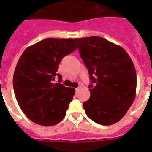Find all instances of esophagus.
Instances as JSON below:
<instances>
[{"mask_svg": "<svg viewBox=\"0 0 152 152\" xmlns=\"http://www.w3.org/2000/svg\"><path fill=\"white\" fill-rule=\"evenodd\" d=\"M80 87H78V88H77L76 89H75V91H76V93H78L79 91H80Z\"/></svg>", "mask_w": 152, "mask_h": 152, "instance_id": "1", "label": "esophagus"}]
</instances>
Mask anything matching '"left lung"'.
I'll list each match as a JSON object with an SVG mask.
<instances>
[{"mask_svg": "<svg viewBox=\"0 0 152 152\" xmlns=\"http://www.w3.org/2000/svg\"><path fill=\"white\" fill-rule=\"evenodd\" d=\"M92 83L91 96L84 102L87 116L110 126L119 122L134 102L136 72L128 53L120 45L100 36L75 39Z\"/></svg>", "mask_w": 152, "mask_h": 152, "instance_id": "1", "label": "left lung"}]
</instances>
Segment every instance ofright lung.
I'll return each mask as SVG.
<instances>
[{"instance_id": "1", "label": "right lung", "mask_w": 152, "mask_h": 152, "mask_svg": "<svg viewBox=\"0 0 152 152\" xmlns=\"http://www.w3.org/2000/svg\"><path fill=\"white\" fill-rule=\"evenodd\" d=\"M77 48L73 39L48 38L29 46L13 74L14 94L23 113L36 124L54 126L64 119L75 88L54 83L63 58Z\"/></svg>"}]
</instances>
